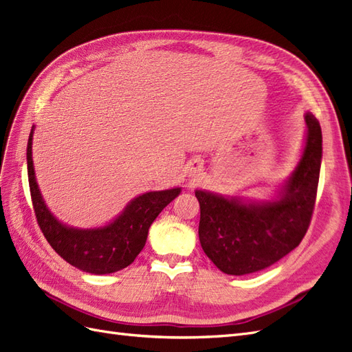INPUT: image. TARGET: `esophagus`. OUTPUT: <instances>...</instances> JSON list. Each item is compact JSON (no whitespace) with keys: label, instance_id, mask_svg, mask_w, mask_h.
Segmentation results:
<instances>
[{"label":"esophagus","instance_id":"obj_1","mask_svg":"<svg viewBox=\"0 0 352 352\" xmlns=\"http://www.w3.org/2000/svg\"><path fill=\"white\" fill-rule=\"evenodd\" d=\"M201 172V166L199 164H195V163H190L189 166H188V173L189 175H192V176H195V175H198Z\"/></svg>","mask_w":352,"mask_h":352}]
</instances>
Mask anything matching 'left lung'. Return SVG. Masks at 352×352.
Returning a JSON list of instances; mask_svg holds the SVG:
<instances>
[{
	"label": "left lung",
	"instance_id": "1",
	"mask_svg": "<svg viewBox=\"0 0 352 352\" xmlns=\"http://www.w3.org/2000/svg\"><path fill=\"white\" fill-rule=\"evenodd\" d=\"M305 123L302 155L276 198L251 201L195 190L201 247L223 273L260 272L302 241L311 221L322 164L320 123L311 113L305 114Z\"/></svg>",
	"mask_w": 352,
	"mask_h": 352
}]
</instances>
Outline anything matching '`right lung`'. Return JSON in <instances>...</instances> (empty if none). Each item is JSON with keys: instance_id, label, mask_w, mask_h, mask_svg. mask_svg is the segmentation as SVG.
Returning <instances> with one entry per match:
<instances>
[{"instance_id": "obj_1", "label": "right lung", "mask_w": 352, "mask_h": 352, "mask_svg": "<svg viewBox=\"0 0 352 352\" xmlns=\"http://www.w3.org/2000/svg\"><path fill=\"white\" fill-rule=\"evenodd\" d=\"M32 140L34 126L26 151L29 188L36 221L52 250L76 269L92 274L114 273L132 264L144 248L148 229L162 210L180 194V188L153 190L133 198L119 217L102 228L74 229L63 225L45 206L32 162Z\"/></svg>"}]
</instances>
